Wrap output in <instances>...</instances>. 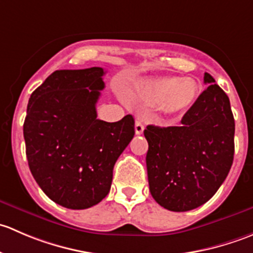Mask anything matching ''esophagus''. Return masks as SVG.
<instances>
[{
    "label": "esophagus",
    "instance_id": "obj_1",
    "mask_svg": "<svg viewBox=\"0 0 253 253\" xmlns=\"http://www.w3.org/2000/svg\"><path fill=\"white\" fill-rule=\"evenodd\" d=\"M134 129H136V133L137 134H142L143 131H144V125L141 120H137L136 125H134Z\"/></svg>",
    "mask_w": 253,
    "mask_h": 253
}]
</instances>
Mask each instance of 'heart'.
I'll return each mask as SVG.
<instances>
[{"mask_svg":"<svg viewBox=\"0 0 253 253\" xmlns=\"http://www.w3.org/2000/svg\"><path fill=\"white\" fill-rule=\"evenodd\" d=\"M200 86L191 78L159 77L145 82L141 98L150 106H159L167 114L186 111L197 101Z\"/></svg>","mask_w":253,"mask_h":253,"instance_id":"1","label":"heart"}]
</instances>
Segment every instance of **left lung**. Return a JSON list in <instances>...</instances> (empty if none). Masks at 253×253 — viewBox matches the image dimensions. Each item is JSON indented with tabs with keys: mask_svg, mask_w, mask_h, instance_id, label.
Listing matches in <instances>:
<instances>
[{
	"mask_svg": "<svg viewBox=\"0 0 253 253\" xmlns=\"http://www.w3.org/2000/svg\"><path fill=\"white\" fill-rule=\"evenodd\" d=\"M209 84L183 115L180 126H147L148 182L153 198L172 211L208 202L228 176L234 160L235 121L225 91Z\"/></svg>",
	"mask_w": 253,
	"mask_h": 253,
	"instance_id": "obj_1",
	"label": "left lung"
}]
</instances>
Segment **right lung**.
Instances as JSON below:
<instances>
[{
	"instance_id": "1",
	"label": "right lung",
	"mask_w": 253,
	"mask_h": 253,
	"mask_svg": "<svg viewBox=\"0 0 253 253\" xmlns=\"http://www.w3.org/2000/svg\"><path fill=\"white\" fill-rule=\"evenodd\" d=\"M101 67L55 71L32 93L23 133L28 164L45 195L70 209L108 196L114 165L134 136V119H96Z\"/></svg>"
}]
</instances>
